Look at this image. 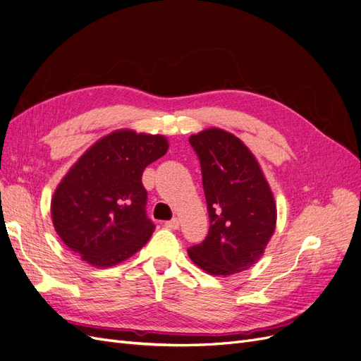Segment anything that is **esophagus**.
I'll return each mask as SVG.
<instances>
[{
  "label": "esophagus",
  "mask_w": 361,
  "mask_h": 361,
  "mask_svg": "<svg viewBox=\"0 0 361 361\" xmlns=\"http://www.w3.org/2000/svg\"><path fill=\"white\" fill-rule=\"evenodd\" d=\"M179 224H180V223H179L178 218H173V220L164 223V226H166L167 228H171V231H174V228H179Z\"/></svg>",
  "instance_id": "obj_1"
}]
</instances>
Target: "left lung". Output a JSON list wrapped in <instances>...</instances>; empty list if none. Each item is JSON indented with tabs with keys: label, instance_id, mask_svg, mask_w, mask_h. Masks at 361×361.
<instances>
[{
	"label": "left lung",
	"instance_id": "8db88e82",
	"mask_svg": "<svg viewBox=\"0 0 361 361\" xmlns=\"http://www.w3.org/2000/svg\"><path fill=\"white\" fill-rule=\"evenodd\" d=\"M202 167L209 232L188 248L195 265L212 276L253 267L276 228L277 209L269 185L248 147L223 129L190 137Z\"/></svg>",
	"mask_w": 361,
	"mask_h": 361
}]
</instances>
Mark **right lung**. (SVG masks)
I'll list each match as a JSON object with an SVG mask.
<instances>
[{
    "label": "right lung",
    "mask_w": 361,
    "mask_h": 361,
    "mask_svg": "<svg viewBox=\"0 0 361 361\" xmlns=\"http://www.w3.org/2000/svg\"><path fill=\"white\" fill-rule=\"evenodd\" d=\"M167 149L162 135L116 130L87 150L51 203L54 227L68 248L97 268L135 255L155 231L141 176Z\"/></svg>",
    "instance_id": "1"
}]
</instances>
